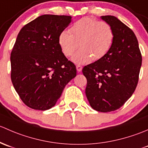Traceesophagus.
Returning <instances> with one entry per match:
<instances>
[{
    "label": "esophagus",
    "mask_w": 148,
    "mask_h": 148,
    "mask_svg": "<svg viewBox=\"0 0 148 148\" xmlns=\"http://www.w3.org/2000/svg\"><path fill=\"white\" fill-rule=\"evenodd\" d=\"M76 69H77V72H81L82 69H83V67L80 65H76Z\"/></svg>",
    "instance_id": "1"
}]
</instances>
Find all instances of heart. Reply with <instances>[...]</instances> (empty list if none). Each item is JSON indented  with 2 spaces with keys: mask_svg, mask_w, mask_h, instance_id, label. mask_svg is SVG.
Listing matches in <instances>:
<instances>
[{
  "mask_svg": "<svg viewBox=\"0 0 148 148\" xmlns=\"http://www.w3.org/2000/svg\"><path fill=\"white\" fill-rule=\"evenodd\" d=\"M69 32L62 31L58 36V45L62 53L71 56L80 47L72 60L76 64H85L101 58L108 53L114 39L112 27L106 21H97L85 17L71 25Z\"/></svg>",
  "mask_w": 148,
  "mask_h": 148,
  "instance_id": "obj_1",
  "label": "heart"
}]
</instances>
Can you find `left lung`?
<instances>
[{
  "instance_id": "1",
  "label": "left lung",
  "mask_w": 148,
  "mask_h": 148,
  "mask_svg": "<svg viewBox=\"0 0 148 148\" xmlns=\"http://www.w3.org/2000/svg\"><path fill=\"white\" fill-rule=\"evenodd\" d=\"M114 32V39L103 57L83 68L87 79L85 94L99 112L116 110L132 96L142 65L138 41L130 28L112 16H101Z\"/></svg>"
}]
</instances>
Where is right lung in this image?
Instances as JSON below:
<instances>
[{"label":"right lung","mask_w":148,"mask_h":148,"mask_svg":"<svg viewBox=\"0 0 148 148\" xmlns=\"http://www.w3.org/2000/svg\"><path fill=\"white\" fill-rule=\"evenodd\" d=\"M71 22V16L42 15L18 33L10 54V77L22 101L32 109L53 107L76 76L75 65L58 45L59 34Z\"/></svg>","instance_id":"obj_1"}]
</instances>
